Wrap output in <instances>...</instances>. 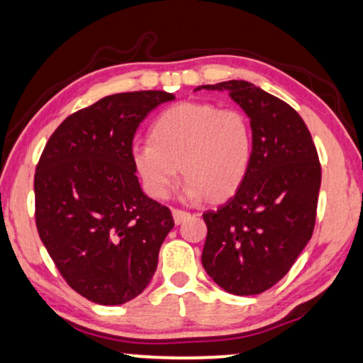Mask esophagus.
I'll return each instance as SVG.
<instances>
[{
	"label": "esophagus",
	"mask_w": 363,
	"mask_h": 363,
	"mask_svg": "<svg viewBox=\"0 0 363 363\" xmlns=\"http://www.w3.org/2000/svg\"><path fill=\"white\" fill-rule=\"evenodd\" d=\"M172 213H173V220H175L177 225H180L182 222H185L188 216H190V213H188V211L178 210V208H173Z\"/></svg>",
	"instance_id": "esophagus-1"
}]
</instances>
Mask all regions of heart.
I'll return each mask as SVG.
<instances>
[{"instance_id": "heart-1", "label": "heart", "mask_w": 363, "mask_h": 363, "mask_svg": "<svg viewBox=\"0 0 363 363\" xmlns=\"http://www.w3.org/2000/svg\"><path fill=\"white\" fill-rule=\"evenodd\" d=\"M253 155L248 116L237 108L183 101L164 110L150 131V143L135 145L131 157L150 196L163 200L178 180L188 200L220 201L232 196L247 177Z\"/></svg>"}]
</instances>
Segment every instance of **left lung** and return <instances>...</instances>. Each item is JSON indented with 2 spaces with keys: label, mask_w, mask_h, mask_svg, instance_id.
<instances>
[{
  "label": "left lung",
  "mask_w": 363,
  "mask_h": 363,
  "mask_svg": "<svg viewBox=\"0 0 363 363\" xmlns=\"http://www.w3.org/2000/svg\"><path fill=\"white\" fill-rule=\"evenodd\" d=\"M227 91L247 113L253 155L227 203L203 213L201 263L233 295H258L289 274L312 238L322 168L312 135L290 105L243 79L201 84Z\"/></svg>",
  "instance_id": "obj_1"
}]
</instances>
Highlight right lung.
<instances>
[{
	"label": "right lung",
	"mask_w": 363,
	"mask_h": 363,
	"mask_svg": "<svg viewBox=\"0 0 363 363\" xmlns=\"http://www.w3.org/2000/svg\"><path fill=\"white\" fill-rule=\"evenodd\" d=\"M167 91L116 93L83 108L50 136L35 173L40 238L61 277L100 305H121L147 289L172 211L141 190L133 136Z\"/></svg>",
	"instance_id": "1"
}]
</instances>
